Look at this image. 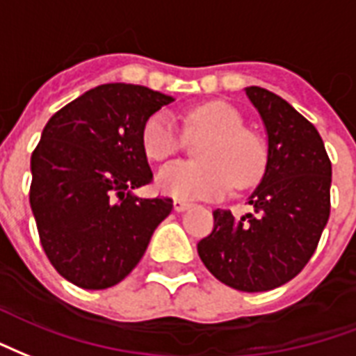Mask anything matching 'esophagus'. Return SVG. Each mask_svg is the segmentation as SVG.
I'll list each match as a JSON object with an SVG mask.
<instances>
[{"mask_svg":"<svg viewBox=\"0 0 356 356\" xmlns=\"http://www.w3.org/2000/svg\"><path fill=\"white\" fill-rule=\"evenodd\" d=\"M189 207H191V203H188V201H181V199H176L175 201L176 212H184V210H188Z\"/></svg>","mask_w":356,"mask_h":356,"instance_id":"obj_1","label":"esophagus"}]
</instances>
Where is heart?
<instances>
[{"mask_svg":"<svg viewBox=\"0 0 356 356\" xmlns=\"http://www.w3.org/2000/svg\"><path fill=\"white\" fill-rule=\"evenodd\" d=\"M193 134H209L199 144L201 161L172 163L161 168L157 186L163 193L180 199H218L233 188H246L260 178L266 167V142L245 127V119L225 102L199 104L186 113ZM181 146L175 119L155 111L142 127V147L152 161H167Z\"/></svg>","mask_w":356,"mask_h":356,"instance_id":"1","label":"heart"}]
</instances>
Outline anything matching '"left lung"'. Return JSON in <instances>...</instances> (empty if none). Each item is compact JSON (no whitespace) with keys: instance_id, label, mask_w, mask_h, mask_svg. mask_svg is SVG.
Listing matches in <instances>:
<instances>
[{"instance_id":"left-lung-1","label":"left lung","mask_w":356,"mask_h":356,"mask_svg":"<svg viewBox=\"0 0 356 356\" xmlns=\"http://www.w3.org/2000/svg\"><path fill=\"white\" fill-rule=\"evenodd\" d=\"M267 131V163L248 197L254 212L216 209L197 252L210 273L243 292L281 286L307 266L330 216L332 163L313 123L275 92L246 87Z\"/></svg>"}]
</instances>
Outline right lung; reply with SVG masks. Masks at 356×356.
<instances>
[{"mask_svg": "<svg viewBox=\"0 0 356 356\" xmlns=\"http://www.w3.org/2000/svg\"><path fill=\"white\" fill-rule=\"evenodd\" d=\"M172 100L142 85L108 83L66 104L41 132L30 207L47 258L75 286L123 281L170 214L172 199L131 191L153 180L142 127Z\"/></svg>", "mask_w": 356, "mask_h": 356, "instance_id": "add662e5", "label": "right lung"}]
</instances>
